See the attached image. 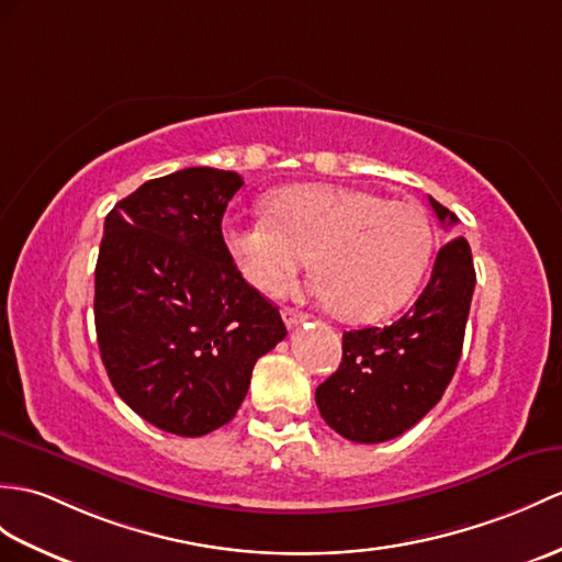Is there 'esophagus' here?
I'll return each mask as SVG.
<instances>
[{
    "mask_svg": "<svg viewBox=\"0 0 562 562\" xmlns=\"http://www.w3.org/2000/svg\"><path fill=\"white\" fill-rule=\"evenodd\" d=\"M282 318H284V323H286V328H296L299 323L306 321L304 313H299L296 308H290V306L282 308Z\"/></svg>",
    "mask_w": 562,
    "mask_h": 562,
    "instance_id": "34e87169",
    "label": "esophagus"
}]
</instances>
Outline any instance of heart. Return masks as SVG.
Masks as SVG:
<instances>
[{
    "label": "heart",
    "instance_id": "obj_1",
    "mask_svg": "<svg viewBox=\"0 0 562 562\" xmlns=\"http://www.w3.org/2000/svg\"><path fill=\"white\" fill-rule=\"evenodd\" d=\"M272 217L225 222L227 251L260 292H280L313 256V292L351 321L397 311L419 286L434 227L416 201L351 187H294L270 199Z\"/></svg>",
    "mask_w": 562,
    "mask_h": 562
}]
</instances>
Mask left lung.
I'll return each instance as SVG.
<instances>
[{"label":"left lung","instance_id":"left-lung-1","mask_svg":"<svg viewBox=\"0 0 562 562\" xmlns=\"http://www.w3.org/2000/svg\"><path fill=\"white\" fill-rule=\"evenodd\" d=\"M428 203L442 225H458L436 199ZM476 284L472 249L450 239L414 306L385 328L342 335V363L316 387L321 416L342 438L383 442L402 436L436 407L462 355Z\"/></svg>","mask_w":562,"mask_h":562}]
</instances>
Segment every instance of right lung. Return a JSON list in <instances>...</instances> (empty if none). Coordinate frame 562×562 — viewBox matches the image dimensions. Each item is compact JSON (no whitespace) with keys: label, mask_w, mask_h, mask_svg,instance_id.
<instances>
[{"label":"right lung","mask_w":562,"mask_h":562,"mask_svg":"<svg viewBox=\"0 0 562 562\" xmlns=\"http://www.w3.org/2000/svg\"><path fill=\"white\" fill-rule=\"evenodd\" d=\"M237 172L187 167L150 179L104 217L95 333L110 381L140 419L205 436L234 419L256 361L286 328L222 239Z\"/></svg>","instance_id":"obj_1"}]
</instances>
